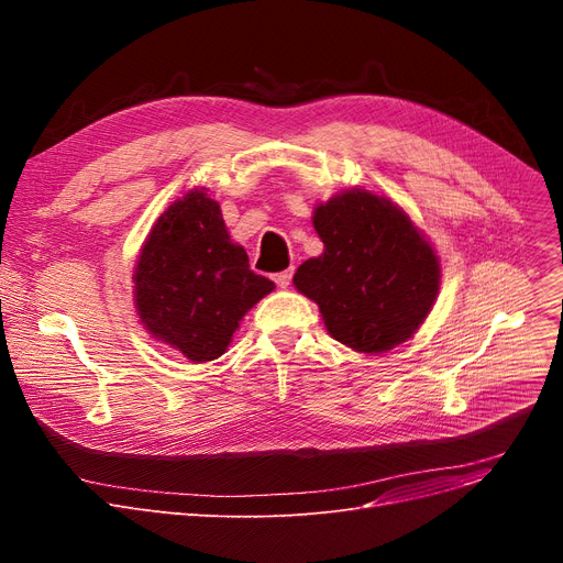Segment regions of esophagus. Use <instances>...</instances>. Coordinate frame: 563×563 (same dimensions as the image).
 <instances>
[{
	"mask_svg": "<svg viewBox=\"0 0 563 563\" xmlns=\"http://www.w3.org/2000/svg\"><path fill=\"white\" fill-rule=\"evenodd\" d=\"M274 283H276L278 287H287V285L291 283V269L280 272V274H274Z\"/></svg>",
	"mask_w": 563,
	"mask_h": 563,
	"instance_id": "1",
	"label": "esophagus"
}]
</instances>
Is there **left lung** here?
I'll use <instances>...</instances> for the list:
<instances>
[{"instance_id": "obj_1", "label": "left lung", "mask_w": 563, "mask_h": 563, "mask_svg": "<svg viewBox=\"0 0 563 563\" xmlns=\"http://www.w3.org/2000/svg\"><path fill=\"white\" fill-rule=\"evenodd\" d=\"M323 242L294 285L319 306L329 333L363 353H383L420 329L440 283L424 234L388 198L353 189L319 205Z\"/></svg>"}]
</instances>
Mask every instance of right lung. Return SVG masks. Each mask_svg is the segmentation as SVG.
Wrapping results in <instances>:
<instances>
[{"label": "right lung", "instance_id": "obj_1", "mask_svg": "<svg viewBox=\"0 0 563 563\" xmlns=\"http://www.w3.org/2000/svg\"><path fill=\"white\" fill-rule=\"evenodd\" d=\"M272 289L230 242L219 202L205 191L187 194L157 219L134 272L145 329L191 363L219 358L242 317Z\"/></svg>", "mask_w": 563, "mask_h": 563}]
</instances>
